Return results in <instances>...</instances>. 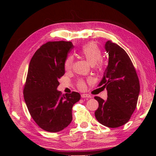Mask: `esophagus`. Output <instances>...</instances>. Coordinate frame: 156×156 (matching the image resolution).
<instances>
[{"instance_id":"34e87169","label":"esophagus","mask_w":156,"mask_h":156,"mask_svg":"<svg viewBox=\"0 0 156 156\" xmlns=\"http://www.w3.org/2000/svg\"><path fill=\"white\" fill-rule=\"evenodd\" d=\"M81 97L82 98H92L91 95L88 94H81Z\"/></svg>"}]
</instances>
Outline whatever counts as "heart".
<instances>
[{
  "mask_svg": "<svg viewBox=\"0 0 156 156\" xmlns=\"http://www.w3.org/2000/svg\"><path fill=\"white\" fill-rule=\"evenodd\" d=\"M80 54L87 59V60L91 65H93L95 68L98 69L102 68L103 66V62L101 59L102 51L95 43L90 42L82 45L80 50ZM73 64H74V57L71 55L66 56L64 62V67L66 70H70ZM77 87L80 90L84 89L86 87L85 81L82 79H80L77 82Z\"/></svg>",
  "mask_w": 156,
  "mask_h": 156,
  "instance_id": "heart-1",
  "label": "heart"
}]
</instances>
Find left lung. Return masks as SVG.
Masks as SVG:
<instances>
[{
  "label": "left lung",
  "mask_w": 156,
  "mask_h": 156,
  "mask_svg": "<svg viewBox=\"0 0 156 156\" xmlns=\"http://www.w3.org/2000/svg\"><path fill=\"white\" fill-rule=\"evenodd\" d=\"M108 64L98 86L106 88L107 100L94 97L98 107L94 115L106 127L117 128L130 119L137 107L140 86L134 66L123 49L111 41L105 44Z\"/></svg>",
  "instance_id": "1"
}]
</instances>
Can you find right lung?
<instances>
[{
  "instance_id": "add662e5",
  "label": "right lung",
  "mask_w": 156,
  "mask_h": 156,
  "mask_svg": "<svg viewBox=\"0 0 156 156\" xmlns=\"http://www.w3.org/2000/svg\"><path fill=\"white\" fill-rule=\"evenodd\" d=\"M73 48L71 41H48L42 45L29 63L23 89L31 117L43 130L55 133L72 120V107L80 99L78 92L62 94L58 80L65 74L64 59Z\"/></svg>"
}]
</instances>
